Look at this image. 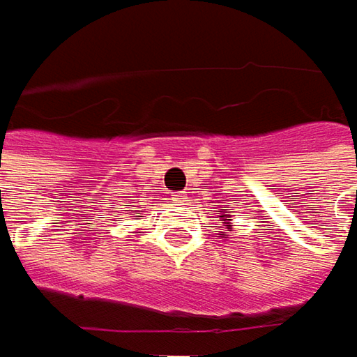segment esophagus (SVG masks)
Masks as SVG:
<instances>
[{
    "instance_id": "1",
    "label": "esophagus",
    "mask_w": 357,
    "mask_h": 357,
    "mask_svg": "<svg viewBox=\"0 0 357 357\" xmlns=\"http://www.w3.org/2000/svg\"><path fill=\"white\" fill-rule=\"evenodd\" d=\"M185 198H188V192H176L174 194V200L176 202H185Z\"/></svg>"
}]
</instances>
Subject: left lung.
I'll return each mask as SVG.
<instances>
[{
    "label": "left lung",
    "instance_id": "1",
    "mask_svg": "<svg viewBox=\"0 0 357 357\" xmlns=\"http://www.w3.org/2000/svg\"><path fill=\"white\" fill-rule=\"evenodd\" d=\"M219 213H223V211H219ZM219 221H231V217H229V215H221V217H219ZM227 229L231 231V225H227ZM219 238H225V234L221 231V234H219Z\"/></svg>",
    "mask_w": 357,
    "mask_h": 357
}]
</instances>
